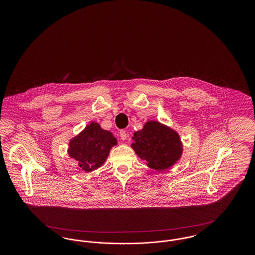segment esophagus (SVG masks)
<instances>
[{
  "label": "esophagus",
  "instance_id": "34e87169",
  "mask_svg": "<svg viewBox=\"0 0 255 255\" xmlns=\"http://www.w3.org/2000/svg\"><path fill=\"white\" fill-rule=\"evenodd\" d=\"M120 134H121V137H122V140H125V139L127 138V136H128V133H127V132H126L125 130H121Z\"/></svg>",
  "mask_w": 255,
  "mask_h": 255
}]
</instances>
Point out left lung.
<instances>
[{"instance_id":"1","label":"left lung","mask_w":255,"mask_h":255,"mask_svg":"<svg viewBox=\"0 0 255 255\" xmlns=\"http://www.w3.org/2000/svg\"><path fill=\"white\" fill-rule=\"evenodd\" d=\"M133 139L135 154L146 160L150 168L163 171L181 158L179 134L159 122H146L143 129L133 133Z\"/></svg>"}]
</instances>
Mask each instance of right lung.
I'll list each match as a JSON object with an SVG mask.
<instances>
[{"mask_svg":"<svg viewBox=\"0 0 255 255\" xmlns=\"http://www.w3.org/2000/svg\"><path fill=\"white\" fill-rule=\"evenodd\" d=\"M114 145H117V138L112 133L92 122L70 141L69 155L77 160L80 168L90 172L104 163Z\"/></svg>","mask_w":255,"mask_h":255,"instance_id":"add662e5","label":"right lung"}]
</instances>
